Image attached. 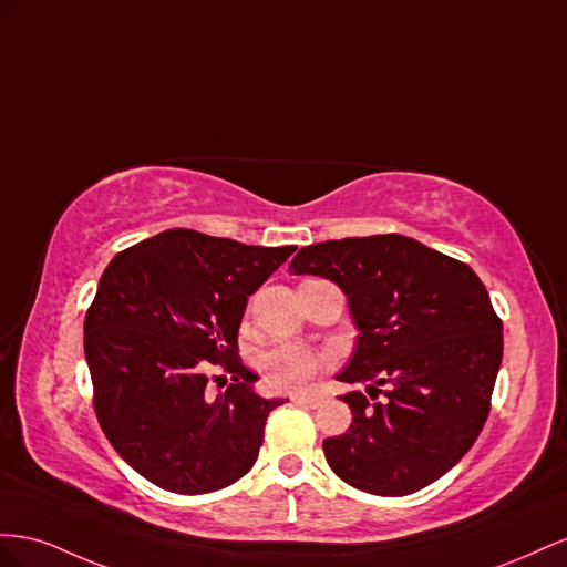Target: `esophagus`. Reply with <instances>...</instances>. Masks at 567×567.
<instances>
[{"label": "esophagus", "instance_id": "1", "mask_svg": "<svg viewBox=\"0 0 567 567\" xmlns=\"http://www.w3.org/2000/svg\"><path fill=\"white\" fill-rule=\"evenodd\" d=\"M292 399H295L297 403H303V406H311V409H316V406H320V403H322V396H320V394H311V392L295 394Z\"/></svg>", "mask_w": 567, "mask_h": 567}]
</instances>
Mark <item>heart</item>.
<instances>
[{
  "label": "heart",
  "mask_w": 567,
  "mask_h": 567,
  "mask_svg": "<svg viewBox=\"0 0 567 567\" xmlns=\"http://www.w3.org/2000/svg\"><path fill=\"white\" fill-rule=\"evenodd\" d=\"M328 355L320 353L313 347L297 344V342H282L272 349L264 351L258 359L264 380L272 390H299V386L309 384L318 373L328 368Z\"/></svg>",
  "instance_id": "obj_1"
}]
</instances>
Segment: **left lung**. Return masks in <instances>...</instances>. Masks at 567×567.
I'll return each mask as SVG.
<instances>
[{
  "mask_svg": "<svg viewBox=\"0 0 567 567\" xmlns=\"http://www.w3.org/2000/svg\"><path fill=\"white\" fill-rule=\"evenodd\" d=\"M289 270L342 287L361 334L337 380L384 394L342 396L353 423L322 442L334 475L406 496L449 473L487 423L504 355V326L475 270L394 233L303 247Z\"/></svg>",
  "mask_w": 567,
  "mask_h": 567,
  "instance_id": "1",
  "label": "left lung"
}]
</instances>
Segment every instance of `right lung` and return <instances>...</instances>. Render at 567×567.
Returning <instances> with one entry per match:
<instances>
[{
	"instance_id": "1",
	"label": "right lung",
	"mask_w": 567,
	"mask_h": 567,
	"mask_svg": "<svg viewBox=\"0 0 567 567\" xmlns=\"http://www.w3.org/2000/svg\"><path fill=\"white\" fill-rule=\"evenodd\" d=\"M297 247L173 228L113 256L85 313L92 403L111 446L156 487L208 494L247 475L270 411L241 365L247 299ZM214 367L234 382L216 400Z\"/></svg>"
}]
</instances>
